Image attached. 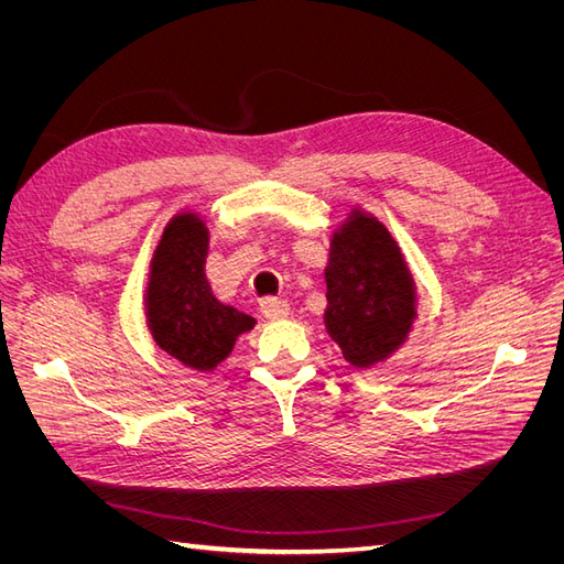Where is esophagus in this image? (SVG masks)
Wrapping results in <instances>:
<instances>
[{"label": "esophagus", "mask_w": 564, "mask_h": 564, "mask_svg": "<svg viewBox=\"0 0 564 564\" xmlns=\"http://www.w3.org/2000/svg\"><path fill=\"white\" fill-rule=\"evenodd\" d=\"M261 313L268 317V319H284L289 315V303L284 299H263L261 301Z\"/></svg>", "instance_id": "esophagus-1"}]
</instances>
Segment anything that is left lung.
Returning a JSON list of instances; mask_svg holds the SVG:
<instances>
[{
  "instance_id": "8db88e82",
  "label": "left lung",
  "mask_w": 564,
  "mask_h": 564,
  "mask_svg": "<svg viewBox=\"0 0 564 564\" xmlns=\"http://www.w3.org/2000/svg\"><path fill=\"white\" fill-rule=\"evenodd\" d=\"M324 324L352 367L395 352L416 317V292L400 247L373 216L355 209L334 232Z\"/></svg>"
}]
</instances>
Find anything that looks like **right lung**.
Segmentation results:
<instances>
[{"label": "right lung", "instance_id": "add662e5", "mask_svg": "<svg viewBox=\"0 0 564 564\" xmlns=\"http://www.w3.org/2000/svg\"><path fill=\"white\" fill-rule=\"evenodd\" d=\"M209 230L197 214H178L166 226L150 263L148 327L158 346L185 367L212 371L256 319L216 301L204 275Z\"/></svg>", "mask_w": 564, "mask_h": 564}]
</instances>
